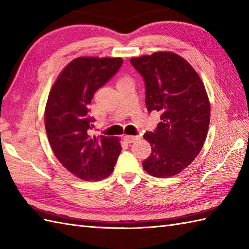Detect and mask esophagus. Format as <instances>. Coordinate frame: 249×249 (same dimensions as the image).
Listing matches in <instances>:
<instances>
[{"label":"esophagus","mask_w":249,"mask_h":249,"mask_svg":"<svg viewBox=\"0 0 249 249\" xmlns=\"http://www.w3.org/2000/svg\"><path fill=\"white\" fill-rule=\"evenodd\" d=\"M139 139H140V136H124V140L127 142V143H134L135 141Z\"/></svg>","instance_id":"1"}]
</instances>
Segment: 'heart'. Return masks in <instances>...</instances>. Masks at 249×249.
Returning a JSON list of instances; mask_svg holds the SVG:
<instances>
[{"mask_svg": "<svg viewBox=\"0 0 249 249\" xmlns=\"http://www.w3.org/2000/svg\"><path fill=\"white\" fill-rule=\"evenodd\" d=\"M124 80H128V78H127V77H123V78H121L120 80H119V82H121V81H124Z\"/></svg>", "mask_w": 249, "mask_h": 249, "instance_id": "heart-1", "label": "heart"}]
</instances>
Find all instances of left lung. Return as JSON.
Masks as SVG:
<instances>
[{"mask_svg":"<svg viewBox=\"0 0 249 249\" xmlns=\"http://www.w3.org/2000/svg\"><path fill=\"white\" fill-rule=\"evenodd\" d=\"M130 63L144 80L147 111L160 113L156 129L143 136L152 153L142 166L155 178L176 176L197 157L208 135L211 107L204 84L173 52L133 57Z\"/></svg>","mask_w":249,"mask_h":249,"instance_id":"1","label":"left lung"}]
</instances>
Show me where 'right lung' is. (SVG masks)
Wrapping results in <instances>:
<instances>
[{
  "instance_id": "add662e5",
  "label": "right lung",
  "mask_w": 249,
  "mask_h": 249,
  "mask_svg": "<svg viewBox=\"0 0 249 249\" xmlns=\"http://www.w3.org/2000/svg\"><path fill=\"white\" fill-rule=\"evenodd\" d=\"M123 64L121 57L80 56L57 77L45 109V126L55 157L73 176L84 181L109 177L121 153L116 137H92L94 118L89 105Z\"/></svg>"
}]
</instances>
